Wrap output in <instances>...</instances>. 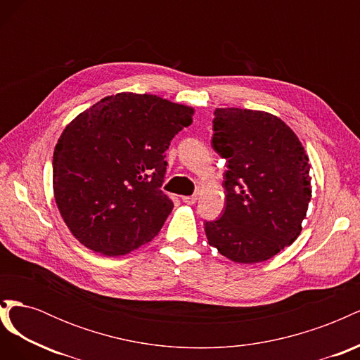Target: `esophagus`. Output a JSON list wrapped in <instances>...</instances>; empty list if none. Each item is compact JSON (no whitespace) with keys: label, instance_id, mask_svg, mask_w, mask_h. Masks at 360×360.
<instances>
[{"label":"esophagus","instance_id":"esophagus-1","mask_svg":"<svg viewBox=\"0 0 360 360\" xmlns=\"http://www.w3.org/2000/svg\"><path fill=\"white\" fill-rule=\"evenodd\" d=\"M197 200H198L197 195H189V197H181V201L186 202V204H195V202H197Z\"/></svg>","mask_w":360,"mask_h":360}]
</instances>
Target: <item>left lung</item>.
<instances>
[{
    "instance_id": "left-lung-1",
    "label": "left lung",
    "mask_w": 360,
    "mask_h": 360,
    "mask_svg": "<svg viewBox=\"0 0 360 360\" xmlns=\"http://www.w3.org/2000/svg\"><path fill=\"white\" fill-rule=\"evenodd\" d=\"M212 147L226 160L225 210L205 221L209 245L236 263H259L291 245L311 200L309 159L296 134L263 111L216 108Z\"/></svg>"
}]
</instances>
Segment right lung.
I'll use <instances>...</instances> for the list:
<instances>
[{"instance_id":"right-lung-1","label":"right lung","mask_w":360,"mask_h":360,"mask_svg":"<svg viewBox=\"0 0 360 360\" xmlns=\"http://www.w3.org/2000/svg\"><path fill=\"white\" fill-rule=\"evenodd\" d=\"M192 115L153 94L118 93L64 129L53 150V195L84 246L115 257L158 236L174 207L160 189L165 151Z\"/></svg>"}]
</instances>
